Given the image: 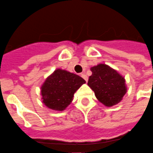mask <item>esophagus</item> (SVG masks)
Segmentation results:
<instances>
[{"label":"esophagus","mask_w":153,"mask_h":153,"mask_svg":"<svg viewBox=\"0 0 153 153\" xmlns=\"http://www.w3.org/2000/svg\"><path fill=\"white\" fill-rule=\"evenodd\" d=\"M81 76L82 77V78H84V79L86 81H88V77H87V75H86V74H84V73H81Z\"/></svg>","instance_id":"1"}]
</instances>
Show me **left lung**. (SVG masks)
<instances>
[{"mask_svg": "<svg viewBox=\"0 0 153 153\" xmlns=\"http://www.w3.org/2000/svg\"><path fill=\"white\" fill-rule=\"evenodd\" d=\"M89 87L94 91L96 99L107 107L121 102L127 92L126 80L117 71L103 63L90 68Z\"/></svg>", "mask_w": 153, "mask_h": 153, "instance_id": "left-lung-1", "label": "left lung"}]
</instances>
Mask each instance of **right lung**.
<instances>
[{
  "label": "right lung",
  "instance_id": "obj_1",
  "mask_svg": "<svg viewBox=\"0 0 153 153\" xmlns=\"http://www.w3.org/2000/svg\"><path fill=\"white\" fill-rule=\"evenodd\" d=\"M86 81L81 77L57 69L41 87L42 102L54 111H62L70 105L76 90Z\"/></svg>",
  "mask_w": 153,
  "mask_h": 153
}]
</instances>
